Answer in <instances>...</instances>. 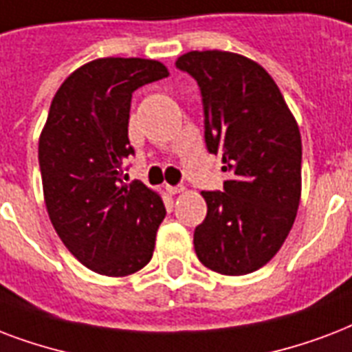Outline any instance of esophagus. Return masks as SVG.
I'll return each instance as SVG.
<instances>
[{"mask_svg": "<svg viewBox=\"0 0 352 352\" xmlns=\"http://www.w3.org/2000/svg\"><path fill=\"white\" fill-rule=\"evenodd\" d=\"M165 189H167L168 195H179V192H184L185 187H182V185H167Z\"/></svg>", "mask_w": 352, "mask_h": 352, "instance_id": "34e87169", "label": "esophagus"}]
</instances>
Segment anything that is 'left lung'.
Masks as SVG:
<instances>
[{"mask_svg":"<svg viewBox=\"0 0 352 352\" xmlns=\"http://www.w3.org/2000/svg\"><path fill=\"white\" fill-rule=\"evenodd\" d=\"M200 86L206 146L230 178L201 190L206 220L195 230L200 263L222 275L263 268L292 230L301 198V133L277 84L253 60L190 51L176 60Z\"/></svg>","mask_w":352,"mask_h":352,"instance_id":"obj_1","label":"left lung"}]
</instances>
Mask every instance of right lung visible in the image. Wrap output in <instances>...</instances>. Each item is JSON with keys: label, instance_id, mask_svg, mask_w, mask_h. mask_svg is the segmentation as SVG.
<instances>
[{"label": "right lung", "instance_id": "1", "mask_svg": "<svg viewBox=\"0 0 352 352\" xmlns=\"http://www.w3.org/2000/svg\"><path fill=\"white\" fill-rule=\"evenodd\" d=\"M168 77L157 60L97 58L65 78L38 143L43 198L64 246L100 275L148 264L165 219L157 192L124 184L132 94Z\"/></svg>", "mask_w": 352, "mask_h": 352}]
</instances>
